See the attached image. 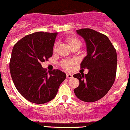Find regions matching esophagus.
Returning a JSON list of instances; mask_svg holds the SVG:
<instances>
[{
    "instance_id": "esophagus-1",
    "label": "esophagus",
    "mask_w": 130,
    "mask_h": 130,
    "mask_svg": "<svg viewBox=\"0 0 130 130\" xmlns=\"http://www.w3.org/2000/svg\"><path fill=\"white\" fill-rule=\"evenodd\" d=\"M66 77H67V78H72L73 77V75L70 74H66Z\"/></svg>"
}]
</instances>
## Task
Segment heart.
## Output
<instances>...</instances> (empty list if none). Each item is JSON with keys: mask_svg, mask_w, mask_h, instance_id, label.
<instances>
[{"mask_svg": "<svg viewBox=\"0 0 130 130\" xmlns=\"http://www.w3.org/2000/svg\"><path fill=\"white\" fill-rule=\"evenodd\" d=\"M67 42L70 47H72L74 45H75L77 43H80V41L77 39L75 38V37H69L67 39ZM74 60H64L62 62L61 65H62V66L64 68V69L67 70H70L72 68V66L74 64Z\"/></svg>", "mask_w": 130, "mask_h": 130, "instance_id": "heart-1", "label": "heart"}]
</instances>
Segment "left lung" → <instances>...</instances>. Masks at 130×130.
Returning a JSON list of instances; mask_svg holds the SVG:
<instances>
[{
    "instance_id": "8db88e82",
    "label": "left lung",
    "mask_w": 130,
    "mask_h": 130,
    "mask_svg": "<svg viewBox=\"0 0 130 130\" xmlns=\"http://www.w3.org/2000/svg\"><path fill=\"white\" fill-rule=\"evenodd\" d=\"M87 45V55L80 64L88 74H74L79 85L74 89L79 99L91 103L103 98L115 81L117 67L116 51L107 36L92 29H77Z\"/></svg>"
}]
</instances>
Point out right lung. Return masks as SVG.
Wrapping results in <instances>:
<instances>
[{
	"label": "right lung",
	"instance_id": "add662e5",
	"mask_svg": "<svg viewBox=\"0 0 130 130\" xmlns=\"http://www.w3.org/2000/svg\"><path fill=\"white\" fill-rule=\"evenodd\" d=\"M56 33L39 31L26 35L14 45L10 71L17 90L29 101L48 103L56 97L66 79L60 70L46 72L41 63L53 56Z\"/></svg>",
	"mask_w": 130,
	"mask_h": 130
}]
</instances>
